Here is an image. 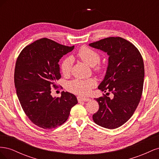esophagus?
Returning a JSON list of instances; mask_svg holds the SVG:
<instances>
[{
    "label": "esophagus",
    "instance_id": "1",
    "mask_svg": "<svg viewBox=\"0 0 159 159\" xmlns=\"http://www.w3.org/2000/svg\"><path fill=\"white\" fill-rule=\"evenodd\" d=\"M78 100L79 102H89V101H90L91 99L88 98H84V97H80V96H78Z\"/></svg>",
    "mask_w": 159,
    "mask_h": 159
}]
</instances>
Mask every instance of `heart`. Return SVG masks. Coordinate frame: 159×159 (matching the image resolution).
I'll return each mask as SVG.
<instances>
[{
	"instance_id": "obj_1",
	"label": "heart",
	"mask_w": 159,
	"mask_h": 159,
	"mask_svg": "<svg viewBox=\"0 0 159 159\" xmlns=\"http://www.w3.org/2000/svg\"><path fill=\"white\" fill-rule=\"evenodd\" d=\"M77 56L84 63L88 66L93 67V71L99 72L102 70V66L99 64L101 60V56L98 52L90 48L83 46L77 53ZM72 66V60L70 57H67L61 61L60 64V70L64 75L70 74ZM96 85L95 79L90 78L88 80H78L76 79L71 81L68 83V89L76 94L86 95L91 89L93 88Z\"/></svg>"
}]
</instances>
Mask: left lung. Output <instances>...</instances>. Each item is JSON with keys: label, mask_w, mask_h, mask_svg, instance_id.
<instances>
[{"label": "left lung", "mask_w": 159, "mask_h": 159, "mask_svg": "<svg viewBox=\"0 0 159 159\" xmlns=\"http://www.w3.org/2000/svg\"><path fill=\"white\" fill-rule=\"evenodd\" d=\"M89 46L109 55L106 74L98 89L113 95V98L103 94L95 99L99 108L93 120L104 128H118L131 117L140 102L145 76L142 56L132 43L121 37L106 38Z\"/></svg>", "instance_id": "left-lung-1"}]
</instances>
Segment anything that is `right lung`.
Segmentation results:
<instances>
[{
    "instance_id": "obj_1",
    "label": "right lung",
    "mask_w": 159,
    "mask_h": 159,
    "mask_svg": "<svg viewBox=\"0 0 159 159\" xmlns=\"http://www.w3.org/2000/svg\"><path fill=\"white\" fill-rule=\"evenodd\" d=\"M74 48L44 38L26 46L17 58L14 78L18 98L27 117L42 129L61 125L78 103L69 92L62 91L60 98L51 95L61 78L58 62Z\"/></svg>"
}]
</instances>
